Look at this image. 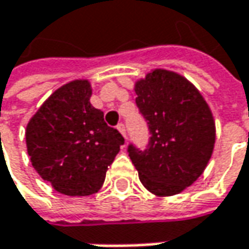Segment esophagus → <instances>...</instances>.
<instances>
[{"instance_id":"obj_1","label":"esophagus","mask_w":249,"mask_h":249,"mask_svg":"<svg viewBox=\"0 0 249 249\" xmlns=\"http://www.w3.org/2000/svg\"><path fill=\"white\" fill-rule=\"evenodd\" d=\"M116 127H118V130L122 133V136H123V137H126V126H124V123H122V122H120Z\"/></svg>"}]
</instances>
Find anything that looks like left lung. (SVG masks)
I'll return each mask as SVG.
<instances>
[{
	"label": "left lung",
	"instance_id": "left-lung-1",
	"mask_svg": "<svg viewBox=\"0 0 249 249\" xmlns=\"http://www.w3.org/2000/svg\"><path fill=\"white\" fill-rule=\"evenodd\" d=\"M136 105L150 139L127 153L144 186L158 196L182 192L197 179L212 157L216 129L203 96L188 80L154 70L136 84Z\"/></svg>",
	"mask_w": 249,
	"mask_h": 249
}]
</instances>
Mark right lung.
<instances>
[{"mask_svg": "<svg viewBox=\"0 0 249 249\" xmlns=\"http://www.w3.org/2000/svg\"><path fill=\"white\" fill-rule=\"evenodd\" d=\"M85 80L69 82L53 93L26 127V145L33 168L67 196H88L104 183L107 167L124 144L95 109Z\"/></svg>", "mask_w": 249, "mask_h": 249, "instance_id": "right-lung-1", "label": "right lung"}]
</instances>
